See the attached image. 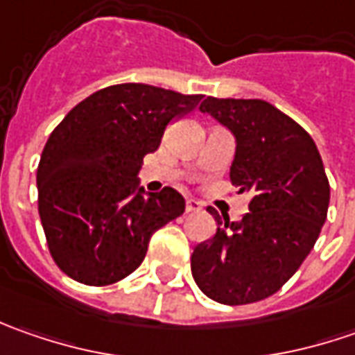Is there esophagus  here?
I'll return each instance as SVG.
<instances>
[{
    "mask_svg": "<svg viewBox=\"0 0 355 355\" xmlns=\"http://www.w3.org/2000/svg\"><path fill=\"white\" fill-rule=\"evenodd\" d=\"M185 211L187 213L201 211V205H199V201H196V199H187V201H185Z\"/></svg>",
    "mask_w": 355,
    "mask_h": 355,
    "instance_id": "1",
    "label": "esophagus"
}]
</instances>
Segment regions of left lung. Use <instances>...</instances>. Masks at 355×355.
I'll return each instance as SVG.
<instances>
[{
    "instance_id": "8db88e82",
    "label": "left lung",
    "mask_w": 355,
    "mask_h": 355,
    "mask_svg": "<svg viewBox=\"0 0 355 355\" xmlns=\"http://www.w3.org/2000/svg\"><path fill=\"white\" fill-rule=\"evenodd\" d=\"M199 110L233 132L229 178L251 201L233 223L207 209L219 227L193 249L191 275L215 302H259L280 291L320 235L330 203L320 152L306 130L265 101L207 96Z\"/></svg>"
}]
</instances>
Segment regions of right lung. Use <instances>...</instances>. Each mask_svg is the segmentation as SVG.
Listing matches in <instances>:
<instances>
[{
	"label": "right lung",
	"mask_w": 355,
	"mask_h": 355,
	"mask_svg": "<svg viewBox=\"0 0 355 355\" xmlns=\"http://www.w3.org/2000/svg\"><path fill=\"white\" fill-rule=\"evenodd\" d=\"M203 96L126 83L96 90L51 132L37 168L39 217L53 261L89 286L126 279L150 237L180 217L173 187L146 193L138 171L173 118Z\"/></svg>",
	"instance_id": "right-lung-1"
}]
</instances>
